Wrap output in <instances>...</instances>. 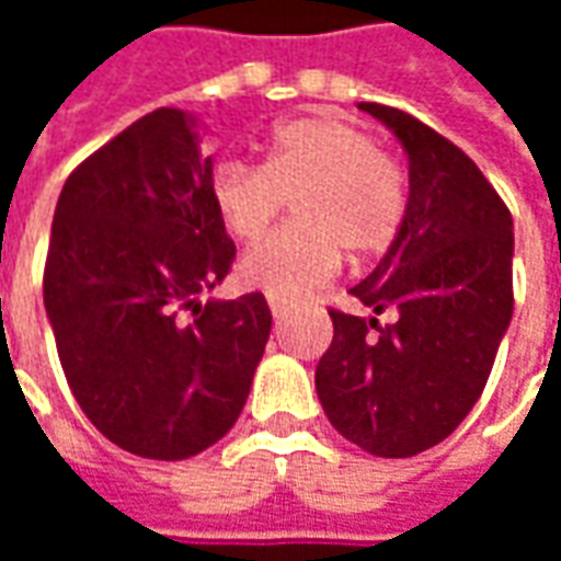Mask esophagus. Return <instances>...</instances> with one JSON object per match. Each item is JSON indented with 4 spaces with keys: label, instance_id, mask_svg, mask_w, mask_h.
<instances>
[{
    "label": "esophagus",
    "instance_id": "34e87169",
    "mask_svg": "<svg viewBox=\"0 0 561 561\" xmlns=\"http://www.w3.org/2000/svg\"><path fill=\"white\" fill-rule=\"evenodd\" d=\"M267 304H270V312H273V318H285L288 316V300H282V297H267Z\"/></svg>",
    "mask_w": 561,
    "mask_h": 561
}]
</instances>
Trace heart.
Here are the masks:
<instances>
[{"instance_id": "obj_1", "label": "heart", "mask_w": 561, "mask_h": 561, "mask_svg": "<svg viewBox=\"0 0 561 561\" xmlns=\"http://www.w3.org/2000/svg\"><path fill=\"white\" fill-rule=\"evenodd\" d=\"M213 207L237 243H257L297 201V225L240 261V279L255 291L291 300L333 279L342 249L376 257L397 240L409 209V180L376 138L336 114L282 123L264 161H221L213 173Z\"/></svg>"}]
</instances>
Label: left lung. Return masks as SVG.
Wrapping results in <instances>:
<instances>
[{
	"label": "left lung",
	"mask_w": 561,
	"mask_h": 561,
	"mask_svg": "<svg viewBox=\"0 0 561 561\" xmlns=\"http://www.w3.org/2000/svg\"><path fill=\"white\" fill-rule=\"evenodd\" d=\"M409 156V209L397 240L352 294L373 318L330 309L333 342L316 390L328 421L376 457L445 442L483 393L514 316V221L478 164L412 114L360 102Z\"/></svg>",
	"instance_id": "1"
}]
</instances>
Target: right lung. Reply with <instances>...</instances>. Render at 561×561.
<instances>
[{"label": "right lung", "instance_id": "add662e5", "mask_svg": "<svg viewBox=\"0 0 561 561\" xmlns=\"http://www.w3.org/2000/svg\"><path fill=\"white\" fill-rule=\"evenodd\" d=\"M209 188L197 116L159 107L92 152L56 201L44 309L59 364L92 426L135 457L216 445L270 340L264 294L197 300L237 252Z\"/></svg>", "mask_w": 561, "mask_h": 561}]
</instances>
